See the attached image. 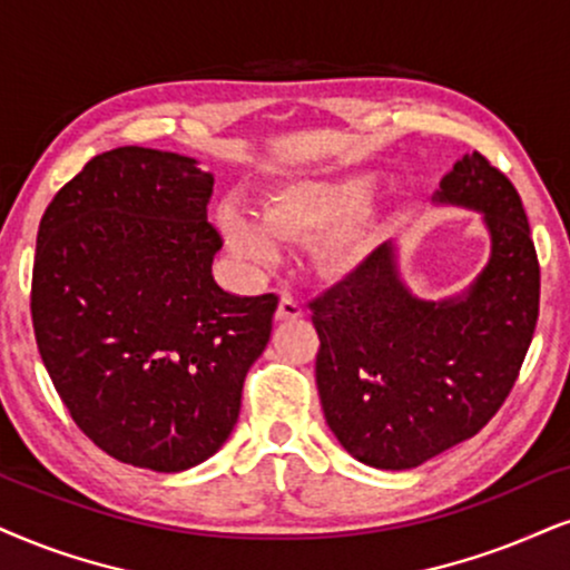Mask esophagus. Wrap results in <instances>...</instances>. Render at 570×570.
I'll list each match as a JSON object with an SVG mask.
<instances>
[{
	"instance_id": "1",
	"label": "esophagus",
	"mask_w": 570,
	"mask_h": 570,
	"mask_svg": "<svg viewBox=\"0 0 570 570\" xmlns=\"http://www.w3.org/2000/svg\"><path fill=\"white\" fill-rule=\"evenodd\" d=\"M279 322H287V320H298L304 317V304H301L298 298H293L291 293H283L279 296V304H277V314H274Z\"/></svg>"
}]
</instances>
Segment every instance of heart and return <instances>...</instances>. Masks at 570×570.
I'll use <instances>...</instances> for the list:
<instances>
[{
    "label": "heart",
    "mask_w": 570,
    "mask_h": 570,
    "mask_svg": "<svg viewBox=\"0 0 570 570\" xmlns=\"http://www.w3.org/2000/svg\"><path fill=\"white\" fill-rule=\"evenodd\" d=\"M372 177L293 181L262 206V222L235 206L219 210V224L232 248L250 262H266L274 240H298L330 229L320 243V264L348 272L367 262L375 248V229L360 216L372 198Z\"/></svg>",
    "instance_id": "1"
}]
</instances>
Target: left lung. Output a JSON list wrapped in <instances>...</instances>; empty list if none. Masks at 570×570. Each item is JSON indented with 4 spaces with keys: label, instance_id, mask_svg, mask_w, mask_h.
Instances as JSON below:
<instances>
[{
    "label": "left lung",
    "instance_id": "8db88e82",
    "mask_svg": "<svg viewBox=\"0 0 570 570\" xmlns=\"http://www.w3.org/2000/svg\"><path fill=\"white\" fill-rule=\"evenodd\" d=\"M435 200L481 210L491 232V258L465 296L414 298L381 245L308 304L325 420L370 468H417L479 433L537 330L539 258L512 181L475 150L441 179Z\"/></svg>",
    "mask_w": 570,
    "mask_h": 570
}]
</instances>
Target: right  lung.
I'll return each instance as SVG.
<instances>
[{
  "label": "right lung",
  "mask_w": 570,
  "mask_h": 570,
  "mask_svg": "<svg viewBox=\"0 0 570 570\" xmlns=\"http://www.w3.org/2000/svg\"><path fill=\"white\" fill-rule=\"evenodd\" d=\"M214 177L126 145L95 156L41 216L31 320L55 391L87 439L179 473L222 449L277 296H232L210 264Z\"/></svg>",
  "instance_id": "1"
}]
</instances>
